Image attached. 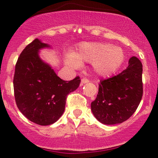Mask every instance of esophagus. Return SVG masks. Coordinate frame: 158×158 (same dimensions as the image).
Returning a JSON list of instances; mask_svg holds the SVG:
<instances>
[{"mask_svg": "<svg viewBox=\"0 0 158 158\" xmlns=\"http://www.w3.org/2000/svg\"><path fill=\"white\" fill-rule=\"evenodd\" d=\"M89 82V80H88V79H82L81 80V84H80V85L81 86V85H83L84 84H86V83H88Z\"/></svg>", "mask_w": 158, "mask_h": 158, "instance_id": "1", "label": "esophagus"}]
</instances>
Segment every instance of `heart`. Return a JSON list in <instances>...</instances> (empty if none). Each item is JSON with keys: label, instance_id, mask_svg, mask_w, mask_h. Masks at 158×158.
I'll use <instances>...</instances> for the list:
<instances>
[{"label": "heart", "instance_id": "b5f03b06", "mask_svg": "<svg viewBox=\"0 0 158 158\" xmlns=\"http://www.w3.org/2000/svg\"><path fill=\"white\" fill-rule=\"evenodd\" d=\"M124 61L122 48L99 42L81 43L73 54L69 53L64 58L66 65L73 69L80 68L81 62L93 63L94 71L102 77H110L118 71Z\"/></svg>", "mask_w": 158, "mask_h": 158}]
</instances>
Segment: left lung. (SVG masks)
Masks as SVG:
<instances>
[{"label":"left lung","mask_w":158,"mask_h":158,"mask_svg":"<svg viewBox=\"0 0 158 158\" xmlns=\"http://www.w3.org/2000/svg\"><path fill=\"white\" fill-rule=\"evenodd\" d=\"M143 65L135 56L122 73L99 84V92L91 102L92 113L102 124L122 123L135 112L143 96Z\"/></svg>","instance_id":"1"}]
</instances>
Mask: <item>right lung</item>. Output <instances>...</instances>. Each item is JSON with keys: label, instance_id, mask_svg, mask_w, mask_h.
Returning <instances> with one entry per match:
<instances>
[{"label": "right lung", "instance_id": "obj_1", "mask_svg": "<svg viewBox=\"0 0 158 158\" xmlns=\"http://www.w3.org/2000/svg\"><path fill=\"white\" fill-rule=\"evenodd\" d=\"M51 48L35 39L23 49L15 65L13 79L16 105L29 120L41 126L56 123L64 111L68 94L80 84L60 79L50 64L40 58V50Z\"/></svg>", "mask_w": 158, "mask_h": 158}]
</instances>
